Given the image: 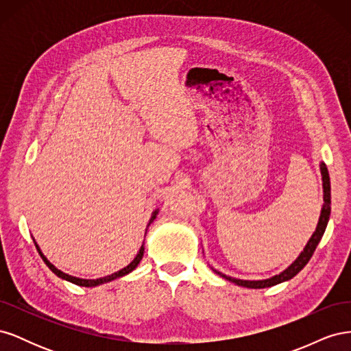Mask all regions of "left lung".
Returning <instances> with one entry per match:
<instances>
[{"label":"left lung","mask_w":351,"mask_h":351,"mask_svg":"<svg viewBox=\"0 0 351 351\" xmlns=\"http://www.w3.org/2000/svg\"><path fill=\"white\" fill-rule=\"evenodd\" d=\"M319 168H321V176H322V190H324V204L321 208V215H319V219H317V224H316L313 234L311 236L309 240H307L306 246L303 247L299 256L294 259V262H291L289 267H287L284 271H281L280 274L272 275V277L265 278V280H240V278L230 277V275L222 274V272L217 271L215 268L210 267L212 271L218 274L219 277H222L224 280H227L230 282H234L236 285H240V287H246V289H268V287L285 282V281L291 280L293 277H295V275L306 267V263L311 261L316 246L319 244V241L324 236L325 228H326L328 221H329V215H331V183H329L328 168L324 162H321Z\"/></svg>","instance_id":"left-lung-1"}]
</instances>
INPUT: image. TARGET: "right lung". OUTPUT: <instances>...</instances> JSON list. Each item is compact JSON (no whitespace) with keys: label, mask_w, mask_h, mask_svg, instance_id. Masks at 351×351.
Here are the masks:
<instances>
[{"label":"right lung","mask_w":351,"mask_h":351,"mask_svg":"<svg viewBox=\"0 0 351 351\" xmlns=\"http://www.w3.org/2000/svg\"><path fill=\"white\" fill-rule=\"evenodd\" d=\"M158 212H159V208H156V209L152 212L151 219H149V222H147V227H149V226L152 224L154 219H155V218H156V215H158ZM147 227H146V231H147ZM146 231H145V234H146ZM32 239H34V237H32ZM34 241H35V246H36V249H38V252H39V254H40L42 261L45 262L47 267H48L52 272H54L58 278L64 280V281H69V282H73V284H76V285H80V287H97V285H101V284L110 282V281H114V280H117V278H121V277H124V275L130 274L132 271H134V269L137 268V265L141 263V261H142V258H143V253H145V240H143V244L141 246L139 252H137L136 258H134L129 265H127V267H124L123 269L117 271V272H114V274H111V275H107V277L97 278V280H84V278H79V277H73V275L66 274V272H62L61 269H58L57 267H54V265H52V263L47 259L45 254L42 253V250H40V247L38 246V243H36V240H35V239H34Z\"/></svg>","instance_id":"1"}]
</instances>
